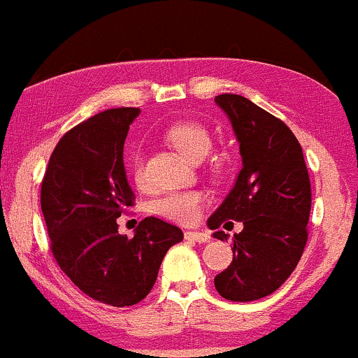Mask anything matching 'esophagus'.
<instances>
[{
  "instance_id": "1",
  "label": "esophagus",
  "mask_w": 358,
  "mask_h": 358,
  "mask_svg": "<svg viewBox=\"0 0 358 358\" xmlns=\"http://www.w3.org/2000/svg\"><path fill=\"white\" fill-rule=\"evenodd\" d=\"M186 241H193V242H210V234L206 232H186L184 234Z\"/></svg>"
}]
</instances>
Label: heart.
Wrapping results in <instances>:
<instances>
[{
  "mask_svg": "<svg viewBox=\"0 0 358 358\" xmlns=\"http://www.w3.org/2000/svg\"><path fill=\"white\" fill-rule=\"evenodd\" d=\"M167 138L178 152L191 160H201L213 147L210 129L198 121H180L171 126ZM133 178L138 186H145V164L141 157L133 160ZM205 203L206 196L199 191H176L155 199L153 211L178 224H193L201 215Z\"/></svg>",
  "mask_w": 358,
  "mask_h": 358,
  "instance_id": "1",
  "label": "heart"
}]
</instances>
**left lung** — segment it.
Wrapping results in <instances>:
<instances>
[{"mask_svg": "<svg viewBox=\"0 0 358 358\" xmlns=\"http://www.w3.org/2000/svg\"><path fill=\"white\" fill-rule=\"evenodd\" d=\"M215 102L232 122L242 169L208 227L227 241L222 224H244L232 237V263L215 276V288L227 301L251 302L282 287L301 261L313 201L309 172L301 143L282 119L242 95L222 94Z\"/></svg>", "mask_w": 358, "mask_h": 358, "instance_id": "1", "label": "left lung"}]
</instances>
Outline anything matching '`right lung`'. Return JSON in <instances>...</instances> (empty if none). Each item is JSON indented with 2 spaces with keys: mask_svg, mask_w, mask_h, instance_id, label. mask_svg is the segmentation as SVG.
<instances>
[{
  "mask_svg": "<svg viewBox=\"0 0 358 358\" xmlns=\"http://www.w3.org/2000/svg\"><path fill=\"white\" fill-rule=\"evenodd\" d=\"M138 107L103 110L63 134L41 186V208L51 251L83 294L114 307L143 301L169 248L182 230L155 217L133 239L117 232L116 218L134 206L122 148Z\"/></svg>",
  "mask_w": 358,
  "mask_h": 358,
  "instance_id": "obj_1",
  "label": "right lung"
}]
</instances>
